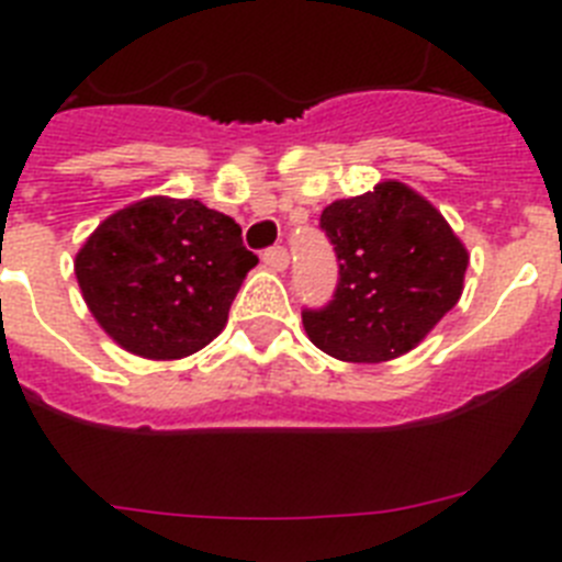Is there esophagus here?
Instances as JSON below:
<instances>
[{
	"label": "esophagus",
	"mask_w": 562,
	"mask_h": 562,
	"mask_svg": "<svg viewBox=\"0 0 562 562\" xmlns=\"http://www.w3.org/2000/svg\"><path fill=\"white\" fill-rule=\"evenodd\" d=\"M261 261H265V265L270 267V270L284 272L286 265H290V252H286L284 247H270V250H265Z\"/></svg>",
	"instance_id": "34e87169"
}]
</instances>
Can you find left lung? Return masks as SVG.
<instances>
[{
  "label": "left lung",
  "mask_w": 562,
  "mask_h": 562,
  "mask_svg": "<svg viewBox=\"0 0 562 562\" xmlns=\"http://www.w3.org/2000/svg\"><path fill=\"white\" fill-rule=\"evenodd\" d=\"M321 227L335 245L340 278L324 310H304V329L326 355L394 360L459 304L467 247L414 188L389 180L331 202Z\"/></svg>",
  "instance_id": "obj_1"
}]
</instances>
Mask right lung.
<instances>
[{
    "instance_id": "right-lung-1",
    "label": "right lung",
    "mask_w": 562,
    "mask_h": 562,
    "mask_svg": "<svg viewBox=\"0 0 562 562\" xmlns=\"http://www.w3.org/2000/svg\"><path fill=\"white\" fill-rule=\"evenodd\" d=\"M256 265L231 216L200 200L148 196L98 225L78 250L76 278L117 346L148 360H180L225 329Z\"/></svg>"
}]
</instances>
